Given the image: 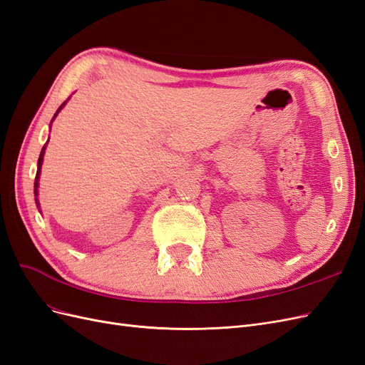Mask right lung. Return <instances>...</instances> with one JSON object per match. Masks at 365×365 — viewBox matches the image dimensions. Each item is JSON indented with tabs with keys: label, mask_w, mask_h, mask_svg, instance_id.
Here are the masks:
<instances>
[{
	"label": "right lung",
	"mask_w": 365,
	"mask_h": 365,
	"mask_svg": "<svg viewBox=\"0 0 365 365\" xmlns=\"http://www.w3.org/2000/svg\"><path fill=\"white\" fill-rule=\"evenodd\" d=\"M70 101V97L67 98V101H65L59 108H58V111H56V114L53 115V118H51V123H53V120L56 118V115L61 113V109L67 105V102ZM51 123H50V128H51ZM46 148H47V143L46 145H43V148H42V150H41V155H39V160H38V170H36V178H35V201H36V207L39 208V200H38V195H39V192H38V187H39V176H41V168H42V161H43V153H46ZM39 212H41V208H39Z\"/></svg>",
	"instance_id": "obj_1"
}]
</instances>
